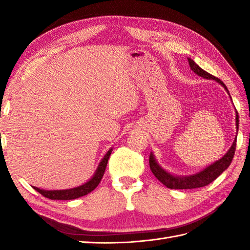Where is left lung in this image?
Masks as SVG:
<instances>
[{
  "label": "left lung",
  "instance_id": "left-lung-1",
  "mask_svg": "<svg viewBox=\"0 0 250 250\" xmlns=\"http://www.w3.org/2000/svg\"><path fill=\"white\" fill-rule=\"evenodd\" d=\"M188 62L190 68L192 70L196 75H199L203 78L206 79H213V81L219 83L222 87H224L227 92L228 89L226 87V84L222 83L220 79H218L217 77L210 75L209 73L205 72L203 68H201L196 63L188 58ZM230 95V93H229ZM236 130L238 131V115L236 113ZM235 147H236V137L234 142H233L232 146L230 147V149L227 151L226 155L222 157L219 160H217L216 162H214L213 164H210L207 167H205L204 169H202L201 172L193 174V175H189V176H176V175H173L171 173L167 172L166 169L162 168L160 166H159L155 156L153 153L150 152L149 156V167L152 174L158 178V180L167 186V188L169 189H194V188H201L204 187V186H207L208 184H210L211 182L219 176V175L226 171V169L229 167V166L232 162V159L234 157V152H235Z\"/></svg>",
  "mask_w": 250,
  "mask_h": 250
}]
</instances>
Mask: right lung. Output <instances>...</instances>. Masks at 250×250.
Wrapping results in <instances>:
<instances>
[{
	"label": "right lung",
	"instance_id": "1",
	"mask_svg": "<svg viewBox=\"0 0 250 250\" xmlns=\"http://www.w3.org/2000/svg\"><path fill=\"white\" fill-rule=\"evenodd\" d=\"M111 150H113V148H110V149L106 152L104 158L101 160L94 175L91 177V179L88 180L86 184L78 186V187H75V188L65 189V190H44L36 187H34V189L37 191V192H40L42 195H44L45 198H48L50 200H74L90 193L91 191H93L98 187L101 179H102L106 166H107V161L111 153Z\"/></svg>",
	"mask_w": 250,
	"mask_h": 250
}]
</instances>
